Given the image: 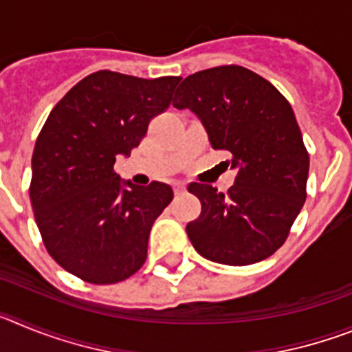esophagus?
Here are the masks:
<instances>
[{
    "mask_svg": "<svg viewBox=\"0 0 352 352\" xmlns=\"http://www.w3.org/2000/svg\"><path fill=\"white\" fill-rule=\"evenodd\" d=\"M173 188H174V194H183V192L186 190V183L185 182H174Z\"/></svg>",
    "mask_w": 352,
    "mask_h": 352,
    "instance_id": "34e87169",
    "label": "esophagus"
}]
</instances>
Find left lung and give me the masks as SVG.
<instances>
[{"label": "left lung", "mask_w": 352, "mask_h": 352, "mask_svg": "<svg viewBox=\"0 0 352 352\" xmlns=\"http://www.w3.org/2000/svg\"><path fill=\"white\" fill-rule=\"evenodd\" d=\"M173 105L197 114L211 148L229 151L238 170L227 194L188 185L201 201L199 219L186 226L194 248L227 266L273 256L303 208L310 166L287 98L256 72L223 65L186 77Z\"/></svg>", "instance_id": "left-lung-1"}]
</instances>
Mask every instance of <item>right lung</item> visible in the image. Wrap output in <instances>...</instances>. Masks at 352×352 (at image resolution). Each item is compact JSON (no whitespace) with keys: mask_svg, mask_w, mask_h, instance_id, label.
Masks as SVG:
<instances>
[{"mask_svg":"<svg viewBox=\"0 0 352 352\" xmlns=\"http://www.w3.org/2000/svg\"><path fill=\"white\" fill-rule=\"evenodd\" d=\"M179 77L89 74L43 123L31 158L30 199L49 256L89 284H118L139 272L173 188L121 185L118 155H129L149 121L167 111Z\"/></svg>","mask_w":352,"mask_h":352,"instance_id":"add662e5","label":"right lung"}]
</instances>
